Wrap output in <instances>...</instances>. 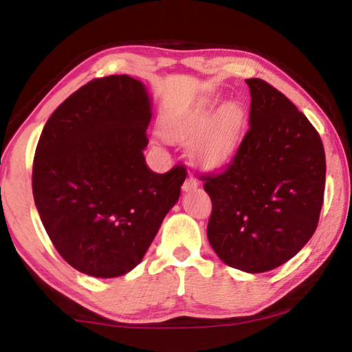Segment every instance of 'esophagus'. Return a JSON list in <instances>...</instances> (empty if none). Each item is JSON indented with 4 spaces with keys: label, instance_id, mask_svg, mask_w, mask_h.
I'll use <instances>...</instances> for the list:
<instances>
[{
    "label": "esophagus",
    "instance_id": "34e87169",
    "mask_svg": "<svg viewBox=\"0 0 352 352\" xmlns=\"http://www.w3.org/2000/svg\"><path fill=\"white\" fill-rule=\"evenodd\" d=\"M197 186H199L197 180H195L194 177H188L186 180H184L182 189L184 190V192H190V190H195V189H197Z\"/></svg>",
    "mask_w": 352,
    "mask_h": 352
}]
</instances>
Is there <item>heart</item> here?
Listing matches in <instances>:
<instances>
[{
    "mask_svg": "<svg viewBox=\"0 0 352 352\" xmlns=\"http://www.w3.org/2000/svg\"><path fill=\"white\" fill-rule=\"evenodd\" d=\"M216 100L205 98L192 109L172 118L168 126L170 138L189 142L199 140L194 158L204 169L223 168L239 152L247 126V113L237 100L225 102L214 115Z\"/></svg>",
    "mask_w": 352,
    "mask_h": 352,
    "instance_id": "obj_1",
    "label": "heart"
}]
</instances>
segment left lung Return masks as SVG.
Listing matches in <instances>:
<instances>
[{"label":"left lung","mask_w":352,"mask_h":352,"mask_svg":"<svg viewBox=\"0 0 352 352\" xmlns=\"http://www.w3.org/2000/svg\"><path fill=\"white\" fill-rule=\"evenodd\" d=\"M250 130L233 163L205 177L212 201L208 241L226 265L247 273L276 269L317 228L326 158L309 119L261 79H247Z\"/></svg>","instance_id":"left-lung-1"}]
</instances>
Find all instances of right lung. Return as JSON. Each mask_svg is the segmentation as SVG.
<instances>
[{"label":"right lung","mask_w":352,"mask_h":352,"mask_svg":"<svg viewBox=\"0 0 352 352\" xmlns=\"http://www.w3.org/2000/svg\"><path fill=\"white\" fill-rule=\"evenodd\" d=\"M152 98L129 76L91 80L57 107L34 157L32 192L50 239L71 267L116 278L144 258L186 178L147 168Z\"/></svg>","instance_id":"obj_1"}]
</instances>
